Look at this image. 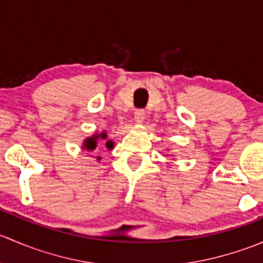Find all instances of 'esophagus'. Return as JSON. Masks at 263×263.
I'll list each match as a JSON object with an SVG mask.
<instances>
[{"label":"esophagus","mask_w":263,"mask_h":263,"mask_svg":"<svg viewBox=\"0 0 263 263\" xmlns=\"http://www.w3.org/2000/svg\"><path fill=\"white\" fill-rule=\"evenodd\" d=\"M135 122L136 123H142L145 119V117H146V113H145L144 109H137L136 112H135Z\"/></svg>","instance_id":"esophagus-1"}]
</instances>
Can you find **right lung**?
<instances>
[{
	"label": "right lung",
	"instance_id": "1",
	"mask_svg": "<svg viewBox=\"0 0 263 263\" xmlns=\"http://www.w3.org/2000/svg\"><path fill=\"white\" fill-rule=\"evenodd\" d=\"M107 137H108V135L105 131L100 132V134H94L92 136L87 137V139L82 142V148H85V150H87V151L95 150V148H97L98 141H99V140H107ZM104 144H105V147H107L108 150H112L113 146H115V144H113L112 140H107ZM98 160H100V156H98Z\"/></svg>",
	"mask_w": 263,
	"mask_h": 263
}]
</instances>
